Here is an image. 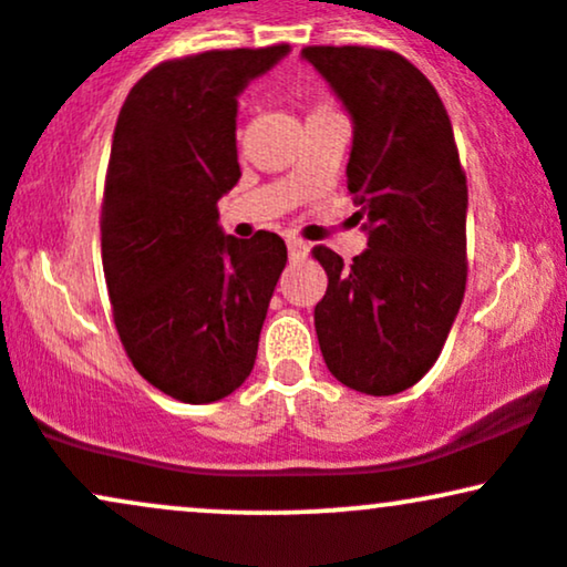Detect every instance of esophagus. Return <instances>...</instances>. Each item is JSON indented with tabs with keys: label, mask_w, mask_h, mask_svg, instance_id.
Wrapping results in <instances>:
<instances>
[{
	"label": "esophagus",
	"mask_w": 567,
	"mask_h": 567,
	"mask_svg": "<svg viewBox=\"0 0 567 567\" xmlns=\"http://www.w3.org/2000/svg\"><path fill=\"white\" fill-rule=\"evenodd\" d=\"M288 252H290V258H303L306 252H309V247H306L303 239L288 237Z\"/></svg>",
	"instance_id": "34e87169"
}]
</instances>
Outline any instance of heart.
<instances>
[{
  "mask_svg": "<svg viewBox=\"0 0 567 567\" xmlns=\"http://www.w3.org/2000/svg\"><path fill=\"white\" fill-rule=\"evenodd\" d=\"M322 112H333V106H330V103H317V106L311 109V114H322Z\"/></svg>",
  "mask_w": 567,
  "mask_h": 567,
  "instance_id": "b5f03b06",
  "label": "heart"
}]
</instances>
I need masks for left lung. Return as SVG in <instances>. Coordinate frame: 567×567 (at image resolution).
I'll return each instance as SVG.
<instances>
[{
  "instance_id": "obj_1",
  "label": "left lung",
  "mask_w": 567,
  "mask_h": 567,
  "mask_svg": "<svg viewBox=\"0 0 567 567\" xmlns=\"http://www.w3.org/2000/svg\"><path fill=\"white\" fill-rule=\"evenodd\" d=\"M311 63L354 120L347 165L368 250L330 247L315 309L324 365L343 386L405 392L437 362L466 290V173L434 84L394 50L311 44Z\"/></svg>"
}]
</instances>
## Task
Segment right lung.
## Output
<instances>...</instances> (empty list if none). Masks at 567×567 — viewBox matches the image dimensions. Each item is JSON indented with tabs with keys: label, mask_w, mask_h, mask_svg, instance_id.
Instances as JSON below:
<instances>
[{
	"label": "right lung",
	"mask_w": 567,
	"mask_h": 567,
	"mask_svg": "<svg viewBox=\"0 0 567 567\" xmlns=\"http://www.w3.org/2000/svg\"><path fill=\"white\" fill-rule=\"evenodd\" d=\"M288 50L282 42L162 61L116 120L101 205L116 333L143 379L188 405L243 386L288 264L275 231L237 239L218 226V199L243 175L237 95Z\"/></svg>",
	"instance_id": "1"
}]
</instances>
